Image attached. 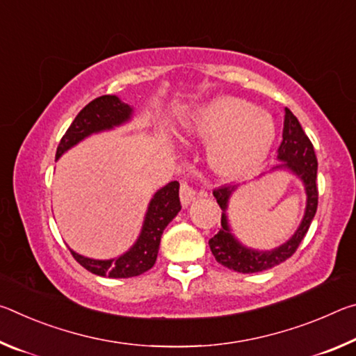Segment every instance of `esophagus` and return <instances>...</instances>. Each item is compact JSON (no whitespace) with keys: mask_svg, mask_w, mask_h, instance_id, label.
Here are the masks:
<instances>
[{"mask_svg":"<svg viewBox=\"0 0 356 356\" xmlns=\"http://www.w3.org/2000/svg\"><path fill=\"white\" fill-rule=\"evenodd\" d=\"M201 196H204L202 193ZM195 197H196L195 188H193L188 182H182V185H180V202H182V206L186 207L193 200H195Z\"/></svg>","mask_w":356,"mask_h":356,"instance_id":"1","label":"esophagus"}]
</instances>
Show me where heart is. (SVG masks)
I'll list each match as a JSON object with an SVG mask.
<instances>
[{
  "instance_id": "heart-1",
  "label": "heart",
  "mask_w": 356,
  "mask_h": 356,
  "mask_svg": "<svg viewBox=\"0 0 356 356\" xmlns=\"http://www.w3.org/2000/svg\"><path fill=\"white\" fill-rule=\"evenodd\" d=\"M190 135L212 144L210 165L221 177L243 179L254 174L272 152L273 118L234 97L210 102L188 125Z\"/></svg>"
}]
</instances>
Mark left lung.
Here are the masks:
<instances>
[{
    "instance_id": "left-lung-1",
    "label": "left lung",
    "mask_w": 356,
    "mask_h": 356,
    "mask_svg": "<svg viewBox=\"0 0 356 356\" xmlns=\"http://www.w3.org/2000/svg\"><path fill=\"white\" fill-rule=\"evenodd\" d=\"M280 165L272 168V171L284 170L297 176L301 184L305 185L306 191V209L303 220L297 227L293 236L286 243L276 246L272 251H259L248 248L238 242L232 236L231 227L227 221V204L231 200L232 193L237 190L236 185H225L213 190V196L216 202L220 204L222 210L221 213V229L218 234L209 240V246L212 250L216 262L225 265L229 270L238 273H257L264 272L287 261L305 238L306 232L314 220L318 191H317V159L314 152V146L306 136L305 130L301 129L298 119L293 116L292 111L286 108L284 116V129H282V143L278 149Z\"/></svg>"
}]
</instances>
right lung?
Here are the masks:
<instances>
[{
	"label": "right lung",
	"mask_w": 356,
	"mask_h": 356,
	"mask_svg": "<svg viewBox=\"0 0 356 356\" xmlns=\"http://www.w3.org/2000/svg\"><path fill=\"white\" fill-rule=\"evenodd\" d=\"M134 108L120 102L116 95H102L83 108L78 116L65 131L61 143L56 149V160L65 150L74 147L92 134L111 130L130 120ZM182 206L179 200V182H170L155 193L149 202L146 216H144L141 234L131 248L114 259L84 257L72 251L75 261L83 265L88 272L108 278H131L154 267L159 254V246L165 227L174 220Z\"/></svg>",
	"instance_id": "add662e5"
}]
</instances>
